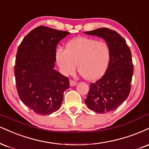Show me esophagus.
Masks as SVG:
<instances>
[{"mask_svg":"<svg viewBox=\"0 0 149 149\" xmlns=\"http://www.w3.org/2000/svg\"><path fill=\"white\" fill-rule=\"evenodd\" d=\"M77 85V82L76 81H75V80H70V86H75Z\"/></svg>","mask_w":149,"mask_h":149,"instance_id":"1","label":"esophagus"}]
</instances>
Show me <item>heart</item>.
<instances>
[{"mask_svg":"<svg viewBox=\"0 0 149 149\" xmlns=\"http://www.w3.org/2000/svg\"><path fill=\"white\" fill-rule=\"evenodd\" d=\"M56 60L64 75L74 72L78 64V72L85 80L94 81L106 72L111 58L108 44L88 37H78L70 41L65 50L58 48Z\"/></svg>","mask_w":149,"mask_h":149,"instance_id":"heart-1","label":"heart"}]
</instances>
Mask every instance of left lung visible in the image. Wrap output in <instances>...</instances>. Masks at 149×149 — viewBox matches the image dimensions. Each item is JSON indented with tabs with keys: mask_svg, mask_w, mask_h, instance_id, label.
Returning a JSON list of instances; mask_svg holds the SVG:
<instances>
[{
	"mask_svg": "<svg viewBox=\"0 0 149 149\" xmlns=\"http://www.w3.org/2000/svg\"><path fill=\"white\" fill-rule=\"evenodd\" d=\"M85 33L102 37L111 51L106 72L90 84L85 103L89 109L97 113L113 111L126 101L130 92L133 64L130 48L119 33L109 28H98Z\"/></svg>",
	"mask_w": 149,
	"mask_h": 149,
	"instance_id": "8db88e82",
	"label": "left lung"
}]
</instances>
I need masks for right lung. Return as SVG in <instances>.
<instances>
[{
    "instance_id": "right-lung-1",
    "label": "right lung",
    "mask_w": 149,
    "mask_h": 149,
    "mask_svg": "<svg viewBox=\"0 0 149 149\" xmlns=\"http://www.w3.org/2000/svg\"><path fill=\"white\" fill-rule=\"evenodd\" d=\"M69 32L46 26L30 31L18 48L14 76L21 101L36 114L48 115L60 109L67 77L54 69L57 44Z\"/></svg>"
}]
</instances>
